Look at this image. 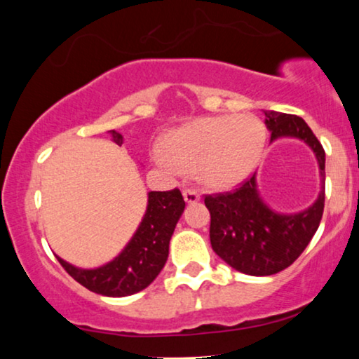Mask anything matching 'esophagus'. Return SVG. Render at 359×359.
I'll list each match as a JSON object with an SVG mask.
<instances>
[{
    "mask_svg": "<svg viewBox=\"0 0 359 359\" xmlns=\"http://www.w3.org/2000/svg\"><path fill=\"white\" fill-rule=\"evenodd\" d=\"M183 196H184V201L188 204H196L201 199V194L196 189H184Z\"/></svg>",
    "mask_w": 359,
    "mask_h": 359,
    "instance_id": "obj_1",
    "label": "esophagus"
}]
</instances>
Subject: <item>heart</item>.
<instances>
[{"instance_id": "obj_1", "label": "heart", "mask_w": 359, "mask_h": 359, "mask_svg": "<svg viewBox=\"0 0 359 359\" xmlns=\"http://www.w3.org/2000/svg\"><path fill=\"white\" fill-rule=\"evenodd\" d=\"M166 145L150 149L151 161L168 175L196 170L205 186L232 188L257 168L266 144V127L253 114L203 117L170 130Z\"/></svg>"}]
</instances>
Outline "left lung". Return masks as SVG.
Here are the masks:
<instances>
[{
	"instance_id": "left-lung-1",
	"label": "left lung",
	"mask_w": 359,
	"mask_h": 359,
	"mask_svg": "<svg viewBox=\"0 0 359 359\" xmlns=\"http://www.w3.org/2000/svg\"><path fill=\"white\" fill-rule=\"evenodd\" d=\"M271 142L291 137L311 147L322 186L311 208L296 214L273 210L258 193L257 175L232 193L205 196L210 212L212 250L240 273L252 276L276 274L296 262L317 232L325 203V151L302 117L264 111Z\"/></svg>"
}]
</instances>
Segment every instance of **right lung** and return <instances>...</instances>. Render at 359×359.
I'll return each instance as SVG.
<instances>
[{
    "instance_id": "add662e5",
    "label": "right lung",
    "mask_w": 359,
    "mask_h": 359,
    "mask_svg": "<svg viewBox=\"0 0 359 359\" xmlns=\"http://www.w3.org/2000/svg\"><path fill=\"white\" fill-rule=\"evenodd\" d=\"M117 145L124 137L109 130ZM180 189L150 191L147 210L129 243L109 263L97 268H78L57 257L70 276L90 291L107 297H124L154 283L168 259L170 240L184 210Z\"/></svg>"
}]
</instances>
